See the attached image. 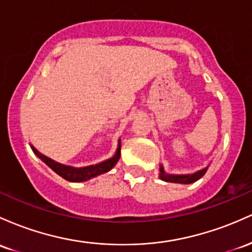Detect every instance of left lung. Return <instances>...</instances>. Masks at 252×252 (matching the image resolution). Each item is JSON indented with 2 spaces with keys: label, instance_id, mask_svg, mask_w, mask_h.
<instances>
[{
  "label": "left lung",
  "instance_id": "1",
  "mask_svg": "<svg viewBox=\"0 0 252 252\" xmlns=\"http://www.w3.org/2000/svg\"><path fill=\"white\" fill-rule=\"evenodd\" d=\"M208 166H210V165H207L206 168H203V169H200V170L194 172V174L177 175V174H168V172H165V170H164V168H163V165L160 164V165H159V179L165 181V182L182 183V185H190V183L196 182L197 180L201 179L203 175L206 174V171H207Z\"/></svg>",
  "mask_w": 252,
  "mask_h": 252
}]
</instances>
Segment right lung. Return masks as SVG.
Masks as SVG:
<instances>
[{
    "label": "right lung",
    "instance_id": "1",
    "mask_svg": "<svg viewBox=\"0 0 252 252\" xmlns=\"http://www.w3.org/2000/svg\"><path fill=\"white\" fill-rule=\"evenodd\" d=\"M33 152L38 156L40 159L44 162L46 165H49L56 174H58L59 176L63 177L64 180L69 181V182H84V181H88L93 177L98 176V175L104 174V172H108L111 169L114 168L115 164L118 163L119 158H120V150H121V140H118V148L115 154L113 155V157L108 158V159L103 160V162L94 164V165H88V166H82V168H75V166L65 165V164L58 163L56 160L51 159L45 155H42L41 152H39L34 146L31 145Z\"/></svg>",
    "mask_w": 252,
    "mask_h": 252
}]
</instances>
